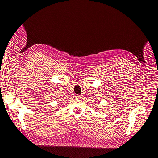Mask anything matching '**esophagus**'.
Returning a JSON list of instances; mask_svg holds the SVG:
<instances>
[{
	"instance_id": "34e87169",
	"label": "esophagus",
	"mask_w": 158,
	"mask_h": 158,
	"mask_svg": "<svg viewBox=\"0 0 158 158\" xmlns=\"http://www.w3.org/2000/svg\"><path fill=\"white\" fill-rule=\"evenodd\" d=\"M75 98H80L79 95H75Z\"/></svg>"
}]
</instances>
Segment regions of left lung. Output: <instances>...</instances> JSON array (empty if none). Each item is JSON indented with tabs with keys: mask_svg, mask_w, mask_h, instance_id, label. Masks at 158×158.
Here are the masks:
<instances>
[{
	"mask_svg": "<svg viewBox=\"0 0 158 158\" xmlns=\"http://www.w3.org/2000/svg\"><path fill=\"white\" fill-rule=\"evenodd\" d=\"M95 109H96V110H99V109H100L99 106H95Z\"/></svg>",
	"mask_w": 158,
	"mask_h": 158,
	"instance_id": "8db88e82",
	"label": "left lung"
}]
</instances>
